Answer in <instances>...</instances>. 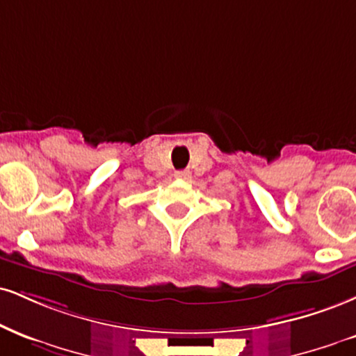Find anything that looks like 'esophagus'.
Returning <instances> with one entry per match:
<instances>
[{"mask_svg": "<svg viewBox=\"0 0 356 356\" xmlns=\"http://www.w3.org/2000/svg\"><path fill=\"white\" fill-rule=\"evenodd\" d=\"M189 177H191L189 170H177V172H175V179H189Z\"/></svg>", "mask_w": 356, "mask_h": 356, "instance_id": "1", "label": "esophagus"}]
</instances>
